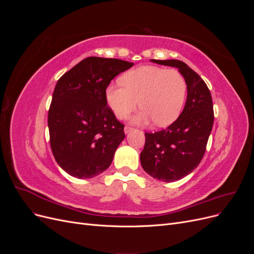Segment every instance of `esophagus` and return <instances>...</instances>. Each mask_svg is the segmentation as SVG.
Here are the masks:
<instances>
[{
    "label": "esophagus",
    "instance_id": "obj_1",
    "mask_svg": "<svg viewBox=\"0 0 254 254\" xmlns=\"http://www.w3.org/2000/svg\"><path fill=\"white\" fill-rule=\"evenodd\" d=\"M134 128L133 127H130V126H125V128H124V130H125V132L126 133H128V132H130V131H132Z\"/></svg>",
    "mask_w": 254,
    "mask_h": 254
}]
</instances>
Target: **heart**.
I'll list each match as a JSON object with an SVG mask.
<instances>
[{
  "label": "heart",
  "mask_w": 254,
  "mask_h": 254,
  "mask_svg": "<svg viewBox=\"0 0 254 254\" xmlns=\"http://www.w3.org/2000/svg\"><path fill=\"white\" fill-rule=\"evenodd\" d=\"M188 84L176 68L143 65L123 75L122 84L111 83L106 89V101L115 117L127 119L140 103L143 108L133 122L153 121L167 126L179 117L186 103Z\"/></svg>",
  "instance_id": "heart-1"
}]
</instances>
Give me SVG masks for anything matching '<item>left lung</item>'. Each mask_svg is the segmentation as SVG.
Instances as JSON below:
<instances>
[{"label":"left lung","instance_id":"1","mask_svg":"<svg viewBox=\"0 0 254 254\" xmlns=\"http://www.w3.org/2000/svg\"><path fill=\"white\" fill-rule=\"evenodd\" d=\"M152 63L179 68L188 84L184 109L172 125L157 132H145L140 155L143 170L155 179L173 182L190 174L201 162L214 123L211 92L203 79L180 60Z\"/></svg>","mask_w":254,"mask_h":254}]
</instances>
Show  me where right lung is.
Returning <instances> with one entry per match:
<instances>
[{
	"label": "right lung",
	"mask_w": 254,
	"mask_h": 254,
	"mask_svg": "<svg viewBox=\"0 0 254 254\" xmlns=\"http://www.w3.org/2000/svg\"><path fill=\"white\" fill-rule=\"evenodd\" d=\"M133 65L115 58L88 57L56 83L48 115L51 149L56 162L79 179L105 172L124 140V124L107 106L110 81Z\"/></svg>",
	"instance_id": "right-lung-1"
}]
</instances>
